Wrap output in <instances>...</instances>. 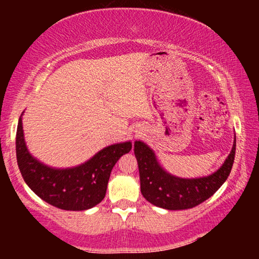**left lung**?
Wrapping results in <instances>:
<instances>
[{"instance_id": "obj_1", "label": "left lung", "mask_w": 259, "mask_h": 259, "mask_svg": "<svg viewBox=\"0 0 259 259\" xmlns=\"http://www.w3.org/2000/svg\"><path fill=\"white\" fill-rule=\"evenodd\" d=\"M138 162L140 191L148 202L168 210L190 209L213 195L229 177L235 156V138L230 155L221 168L208 177L184 179L165 172L156 162L150 147L135 143Z\"/></svg>"}]
</instances>
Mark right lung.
I'll use <instances>...</instances> for the list:
<instances>
[{
    "mask_svg": "<svg viewBox=\"0 0 259 259\" xmlns=\"http://www.w3.org/2000/svg\"><path fill=\"white\" fill-rule=\"evenodd\" d=\"M131 147L130 142L115 144L104 148L84 164L71 169H52L29 154L21 117L17 128V162L24 181L43 201L64 210H85L102 202L113 166Z\"/></svg>",
    "mask_w": 259,
    "mask_h": 259,
    "instance_id": "add662e5",
    "label": "right lung"
}]
</instances>
